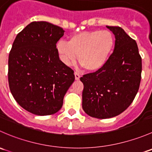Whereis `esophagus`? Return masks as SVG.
I'll list each match as a JSON object with an SVG mask.
<instances>
[{"mask_svg": "<svg viewBox=\"0 0 152 152\" xmlns=\"http://www.w3.org/2000/svg\"><path fill=\"white\" fill-rule=\"evenodd\" d=\"M74 75H75V79H76V80H79V79H80L81 76L79 73H77V72H75Z\"/></svg>", "mask_w": 152, "mask_h": 152, "instance_id": "1", "label": "esophagus"}]
</instances>
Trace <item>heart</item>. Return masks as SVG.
Instances as JSON below:
<instances>
[{
    "label": "heart",
    "instance_id": "obj_1",
    "mask_svg": "<svg viewBox=\"0 0 152 152\" xmlns=\"http://www.w3.org/2000/svg\"><path fill=\"white\" fill-rule=\"evenodd\" d=\"M115 38L110 31L95 30L72 35L68 42L61 40L56 45L62 62L67 65L79 62L85 70L96 72L108 62L114 51Z\"/></svg>",
    "mask_w": 152,
    "mask_h": 152
}]
</instances>
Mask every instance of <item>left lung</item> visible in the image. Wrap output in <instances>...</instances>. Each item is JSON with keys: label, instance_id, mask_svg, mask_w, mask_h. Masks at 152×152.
<instances>
[{"label": "left lung", "instance_id": "obj_1", "mask_svg": "<svg viewBox=\"0 0 152 152\" xmlns=\"http://www.w3.org/2000/svg\"><path fill=\"white\" fill-rule=\"evenodd\" d=\"M115 37L114 51L98 71L80 78L82 108L88 115L104 119L118 115L132 103L140 87L142 59L137 42L119 26H108Z\"/></svg>", "mask_w": 152, "mask_h": 152}]
</instances>
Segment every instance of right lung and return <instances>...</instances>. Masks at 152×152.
Segmentation results:
<instances>
[{"mask_svg":"<svg viewBox=\"0 0 152 152\" xmlns=\"http://www.w3.org/2000/svg\"><path fill=\"white\" fill-rule=\"evenodd\" d=\"M63 35L61 27L34 21L13 42L9 55L10 91L18 104L32 114L57 113L75 80L74 72L59 59L56 48Z\"/></svg>","mask_w":152,"mask_h":152,"instance_id":"add662e5","label":"right lung"}]
</instances>
